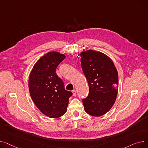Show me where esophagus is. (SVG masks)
Masks as SVG:
<instances>
[{
    "instance_id": "1",
    "label": "esophagus",
    "mask_w": 148,
    "mask_h": 148,
    "mask_svg": "<svg viewBox=\"0 0 148 148\" xmlns=\"http://www.w3.org/2000/svg\"><path fill=\"white\" fill-rule=\"evenodd\" d=\"M73 95L74 97H75L77 95V91L75 90H73Z\"/></svg>"
}]
</instances>
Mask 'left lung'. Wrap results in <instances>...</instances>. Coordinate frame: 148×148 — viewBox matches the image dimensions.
<instances>
[{
    "mask_svg": "<svg viewBox=\"0 0 148 148\" xmlns=\"http://www.w3.org/2000/svg\"><path fill=\"white\" fill-rule=\"evenodd\" d=\"M83 72L89 92L83 99L84 110L98 117L109 111L118 92V74L112 59L103 53L92 50L80 53Z\"/></svg>",
    "mask_w": 148,
    "mask_h": 148,
    "instance_id": "obj_1",
    "label": "left lung"
}]
</instances>
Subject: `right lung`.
<instances>
[{"mask_svg":"<svg viewBox=\"0 0 148 148\" xmlns=\"http://www.w3.org/2000/svg\"><path fill=\"white\" fill-rule=\"evenodd\" d=\"M65 58L57 51L46 53L36 62L29 75L31 98L38 109L51 118H58L66 113L73 95L65 89L63 81L56 73L57 66Z\"/></svg>","mask_w":148,"mask_h":148,"instance_id":"right-lung-1","label":"right lung"}]
</instances>
